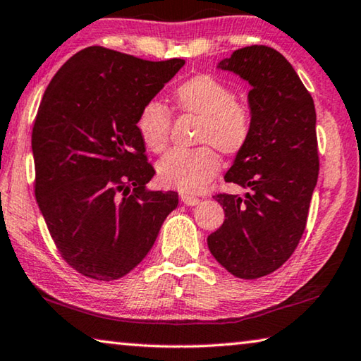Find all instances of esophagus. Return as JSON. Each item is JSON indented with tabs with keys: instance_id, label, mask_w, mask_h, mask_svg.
Instances as JSON below:
<instances>
[{
	"instance_id": "1",
	"label": "esophagus",
	"mask_w": 361,
	"mask_h": 361,
	"mask_svg": "<svg viewBox=\"0 0 361 361\" xmlns=\"http://www.w3.org/2000/svg\"><path fill=\"white\" fill-rule=\"evenodd\" d=\"M181 201L185 202L186 205H197L201 199L196 197V196H191V194H181Z\"/></svg>"
}]
</instances>
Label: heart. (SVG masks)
I'll list each match as a JSON object with an SVG mask.
<instances>
[{
    "label": "heart",
    "instance_id": "1",
    "mask_svg": "<svg viewBox=\"0 0 361 361\" xmlns=\"http://www.w3.org/2000/svg\"><path fill=\"white\" fill-rule=\"evenodd\" d=\"M173 104L185 116L199 118L197 145L191 151L176 149L160 159L159 178L165 186L181 192L202 191L220 170L219 154L234 156L247 145L252 133V112L234 99L233 90L210 73H197L181 82L173 91ZM171 114L156 99L147 101L136 117V130L145 145L162 152L169 145Z\"/></svg>",
    "mask_w": 361,
    "mask_h": 361
}]
</instances>
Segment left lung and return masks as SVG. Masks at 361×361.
Returning <instances> with one entry per match:
<instances>
[{"label":"left lung","instance_id":"8db88e82","mask_svg":"<svg viewBox=\"0 0 361 361\" xmlns=\"http://www.w3.org/2000/svg\"><path fill=\"white\" fill-rule=\"evenodd\" d=\"M219 68L249 82L252 133L225 181L249 188L245 199L215 194L223 225L207 238L223 268L241 279L278 270L305 231L319 159L312 94L276 49L252 44L236 49Z\"/></svg>","mask_w":361,"mask_h":361}]
</instances>
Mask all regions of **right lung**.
<instances>
[{
    "label": "right lung",
    "instance_id": "1",
    "mask_svg": "<svg viewBox=\"0 0 361 361\" xmlns=\"http://www.w3.org/2000/svg\"><path fill=\"white\" fill-rule=\"evenodd\" d=\"M183 66L90 47L44 91L32 131L35 196L62 259L83 276L130 273L178 205V192L146 190L156 170L136 117Z\"/></svg>",
    "mask_w": 361,
    "mask_h": 361
}]
</instances>
